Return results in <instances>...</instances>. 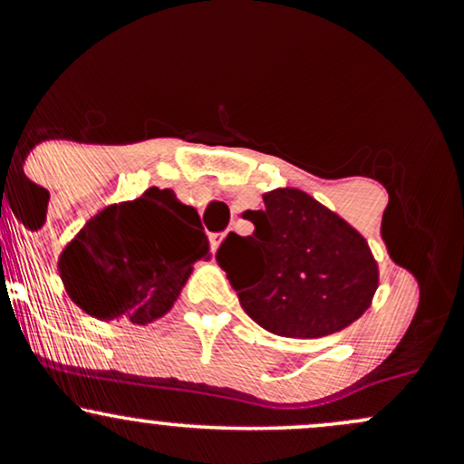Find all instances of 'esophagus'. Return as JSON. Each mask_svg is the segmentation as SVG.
Segmentation results:
<instances>
[{
	"label": "esophagus",
	"instance_id": "obj_1",
	"mask_svg": "<svg viewBox=\"0 0 464 464\" xmlns=\"http://www.w3.org/2000/svg\"><path fill=\"white\" fill-rule=\"evenodd\" d=\"M225 236H227V233H211V236H209V239H211V246H214V248L220 246L222 237H225Z\"/></svg>",
	"mask_w": 464,
	"mask_h": 464
}]
</instances>
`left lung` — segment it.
Wrapping results in <instances>:
<instances>
[{
  "label": "left lung",
  "instance_id": "obj_1",
  "mask_svg": "<svg viewBox=\"0 0 464 464\" xmlns=\"http://www.w3.org/2000/svg\"><path fill=\"white\" fill-rule=\"evenodd\" d=\"M253 236L228 233L216 259L239 305L266 332L323 338L369 310L380 270L366 239L301 189H273L246 211Z\"/></svg>",
  "mask_w": 464,
  "mask_h": 464
}]
</instances>
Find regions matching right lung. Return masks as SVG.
Masks as SVG:
<instances>
[{"label": "right lung", "instance_id": "1", "mask_svg": "<svg viewBox=\"0 0 464 464\" xmlns=\"http://www.w3.org/2000/svg\"><path fill=\"white\" fill-rule=\"evenodd\" d=\"M196 259H209L196 209L169 189L150 188L98 211L63 250L58 270L87 314L146 324L169 312Z\"/></svg>", "mask_w": 464, "mask_h": 464}]
</instances>
